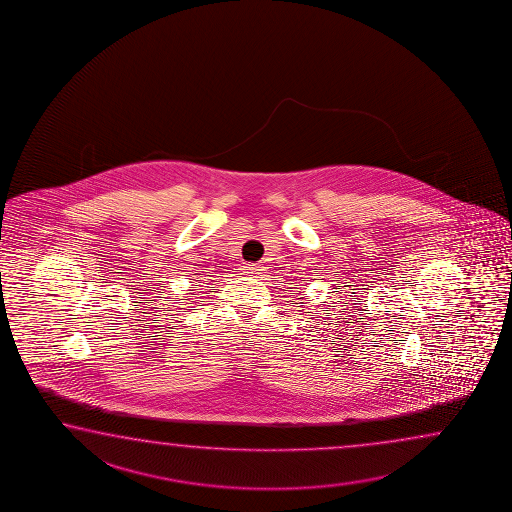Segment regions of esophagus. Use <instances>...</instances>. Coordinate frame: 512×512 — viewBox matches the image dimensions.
Masks as SVG:
<instances>
[{"mask_svg": "<svg viewBox=\"0 0 512 512\" xmlns=\"http://www.w3.org/2000/svg\"><path fill=\"white\" fill-rule=\"evenodd\" d=\"M243 271H245L247 276H251V278H261V276H263V267H261V265H256V263L245 265V267H243Z\"/></svg>", "mask_w": 512, "mask_h": 512, "instance_id": "34e87169", "label": "esophagus"}]
</instances>
